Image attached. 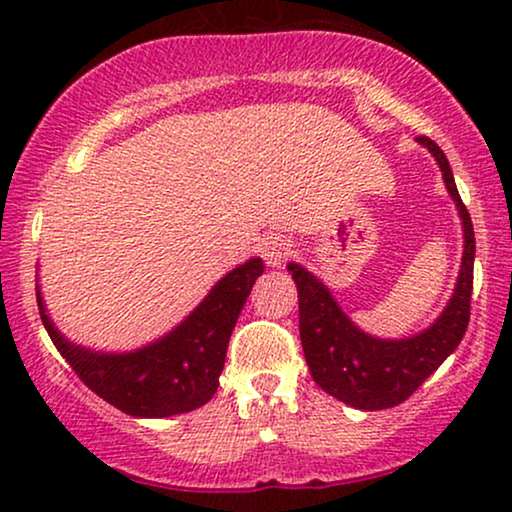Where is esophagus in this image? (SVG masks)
<instances>
[{
	"mask_svg": "<svg viewBox=\"0 0 512 512\" xmlns=\"http://www.w3.org/2000/svg\"><path fill=\"white\" fill-rule=\"evenodd\" d=\"M291 254H293L291 242L284 240V237H265L261 244V256L270 268H279V265H282Z\"/></svg>",
	"mask_w": 512,
	"mask_h": 512,
	"instance_id": "34e87169",
	"label": "esophagus"
}]
</instances>
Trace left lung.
<instances>
[{
	"mask_svg": "<svg viewBox=\"0 0 512 512\" xmlns=\"http://www.w3.org/2000/svg\"><path fill=\"white\" fill-rule=\"evenodd\" d=\"M417 142L438 160L447 191L457 202L464 221V258L457 289L436 324L415 338H370L347 319L317 277L300 265L289 263V272L298 286L300 342L314 382L326 394L359 410H384L408 401L426 377L459 347L471 319L475 258L471 214L461 202L443 149L424 135L417 137Z\"/></svg>",
	"mask_w": 512,
	"mask_h": 512,
	"instance_id": "8db88e82",
	"label": "left lung"
}]
</instances>
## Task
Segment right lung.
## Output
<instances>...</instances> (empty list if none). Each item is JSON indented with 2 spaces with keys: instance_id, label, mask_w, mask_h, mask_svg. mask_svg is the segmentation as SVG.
<instances>
[{
  "instance_id": "add662e5",
  "label": "right lung",
  "mask_w": 512,
  "mask_h": 512,
  "mask_svg": "<svg viewBox=\"0 0 512 512\" xmlns=\"http://www.w3.org/2000/svg\"><path fill=\"white\" fill-rule=\"evenodd\" d=\"M261 275L263 261L251 258L228 272L184 324L130 354H97L72 345L51 324L39 291L37 303L53 345L90 391L125 415L172 417L202 408L216 394L230 333Z\"/></svg>"
}]
</instances>
